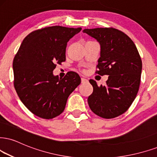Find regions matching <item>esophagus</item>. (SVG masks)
<instances>
[{
    "label": "esophagus",
    "mask_w": 157,
    "mask_h": 157,
    "mask_svg": "<svg viewBox=\"0 0 157 157\" xmlns=\"http://www.w3.org/2000/svg\"><path fill=\"white\" fill-rule=\"evenodd\" d=\"M88 80L86 78H82V83L83 84V83H86L87 82Z\"/></svg>",
    "instance_id": "1"
}]
</instances>
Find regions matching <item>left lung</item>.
Listing matches in <instances>:
<instances>
[{
  "label": "left lung",
  "mask_w": 157,
  "mask_h": 157,
  "mask_svg": "<svg viewBox=\"0 0 157 157\" xmlns=\"http://www.w3.org/2000/svg\"><path fill=\"white\" fill-rule=\"evenodd\" d=\"M83 33L100 45L96 73L109 75L104 86L90 79L93 92L88 98L89 106L104 119L119 117L132 105L140 86L142 61L136 46L128 36L112 28L84 29Z\"/></svg>",
  "instance_id": "8db88e82"
}]
</instances>
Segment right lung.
Returning <instances> with one entry per match:
<instances>
[{
    "label": "right lung",
    "mask_w": 157,
    "mask_h": 157,
    "mask_svg": "<svg viewBox=\"0 0 157 157\" xmlns=\"http://www.w3.org/2000/svg\"><path fill=\"white\" fill-rule=\"evenodd\" d=\"M81 30L62 26L35 30L24 38L13 58L17 93L38 117L50 119L61 114L69 95L81 84L80 76L73 71L63 78L53 74L57 64L65 61L67 42Z\"/></svg>",
    "instance_id": "add662e5"
}]
</instances>
